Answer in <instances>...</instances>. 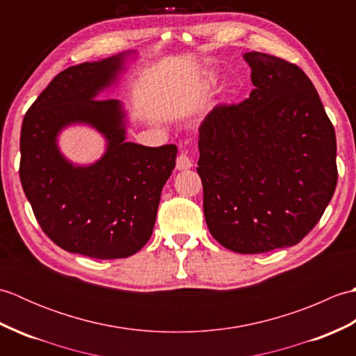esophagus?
I'll return each mask as SVG.
<instances>
[{
	"label": "esophagus",
	"mask_w": 356,
	"mask_h": 356,
	"mask_svg": "<svg viewBox=\"0 0 356 356\" xmlns=\"http://www.w3.org/2000/svg\"><path fill=\"white\" fill-rule=\"evenodd\" d=\"M191 166H193V161L191 157L188 156V153H180L176 161V168L179 171H184V170H190Z\"/></svg>",
	"instance_id": "esophagus-1"
}]
</instances>
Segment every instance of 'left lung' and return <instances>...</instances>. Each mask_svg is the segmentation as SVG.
<instances>
[{
	"label": "left lung",
	"instance_id": "8db88e82",
	"mask_svg": "<svg viewBox=\"0 0 356 356\" xmlns=\"http://www.w3.org/2000/svg\"><path fill=\"white\" fill-rule=\"evenodd\" d=\"M254 90L199 128L203 213L218 243L261 254L300 243L335 193L337 139L298 65L248 51Z\"/></svg>",
	"mask_w": 356,
	"mask_h": 356
}]
</instances>
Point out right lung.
Listing matches in <instances>:
<instances>
[{
  "instance_id": "add662e5",
  "label": "right lung",
  "mask_w": 356,
  "mask_h": 356,
  "mask_svg": "<svg viewBox=\"0 0 356 356\" xmlns=\"http://www.w3.org/2000/svg\"><path fill=\"white\" fill-rule=\"evenodd\" d=\"M134 53L72 65L56 74L26 113L19 179L47 237L67 252L124 259L153 234L162 188L176 166L177 147L127 142V111L118 99H96L113 87ZM70 124L95 127L106 140L101 159L70 163L57 136Z\"/></svg>"
}]
</instances>
